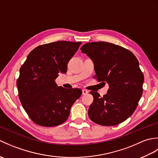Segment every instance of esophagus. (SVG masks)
<instances>
[{
	"label": "esophagus",
	"instance_id": "34e87169",
	"mask_svg": "<svg viewBox=\"0 0 158 158\" xmlns=\"http://www.w3.org/2000/svg\"><path fill=\"white\" fill-rule=\"evenodd\" d=\"M88 91L87 89H82V94H83V95H85V94H88Z\"/></svg>",
	"mask_w": 158,
	"mask_h": 158
}]
</instances>
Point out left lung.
<instances>
[{
  "instance_id": "1",
  "label": "left lung",
  "mask_w": 158,
  "mask_h": 158,
  "mask_svg": "<svg viewBox=\"0 0 158 158\" xmlns=\"http://www.w3.org/2000/svg\"><path fill=\"white\" fill-rule=\"evenodd\" d=\"M81 50L93 61L95 78L109 86L103 97L90 92L94 97L88 109L90 119L106 126L124 122L135 112L143 94L144 75L138 60L128 49L107 42L87 43Z\"/></svg>"
}]
</instances>
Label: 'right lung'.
Listing matches in <instances>:
<instances>
[{"instance_id": "add662e5", "label": "right lung", "mask_w": 158, "mask_h": 158, "mask_svg": "<svg viewBox=\"0 0 158 158\" xmlns=\"http://www.w3.org/2000/svg\"><path fill=\"white\" fill-rule=\"evenodd\" d=\"M81 42L57 41L36 47L19 69L17 80L19 98L33 122L39 126H58L68 119L70 110L82 91L58 87L55 80L65 73L67 64Z\"/></svg>"}]
</instances>
